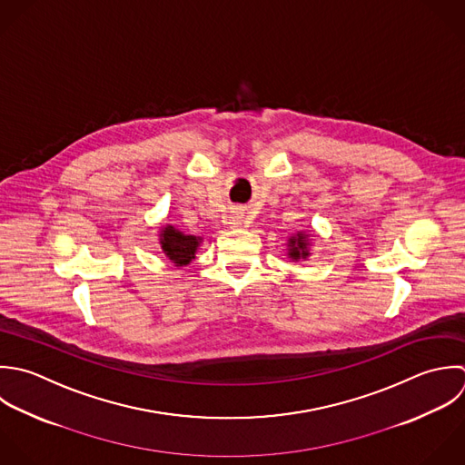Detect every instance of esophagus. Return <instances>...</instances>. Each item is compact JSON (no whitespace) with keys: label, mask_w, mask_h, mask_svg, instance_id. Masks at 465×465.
Segmentation results:
<instances>
[{"label":"esophagus","mask_w":465,"mask_h":465,"mask_svg":"<svg viewBox=\"0 0 465 465\" xmlns=\"http://www.w3.org/2000/svg\"><path fill=\"white\" fill-rule=\"evenodd\" d=\"M241 213L239 212H232V215H230V224H233V226H239L241 224Z\"/></svg>","instance_id":"34e87169"}]
</instances>
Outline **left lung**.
I'll use <instances>...</instances> for the list:
<instances>
[{
    "mask_svg": "<svg viewBox=\"0 0 465 465\" xmlns=\"http://www.w3.org/2000/svg\"><path fill=\"white\" fill-rule=\"evenodd\" d=\"M310 235L304 232H299L297 235L288 239V257L293 261L306 259L310 255Z\"/></svg>",
    "mask_w": 465,
    "mask_h": 465,
    "instance_id": "left-lung-1",
    "label": "left lung"
}]
</instances>
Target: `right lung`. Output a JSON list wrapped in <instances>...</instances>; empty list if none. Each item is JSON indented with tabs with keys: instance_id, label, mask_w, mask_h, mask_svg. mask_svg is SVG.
Listing matches in <instances>:
<instances>
[{
	"instance_id": "obj_1",
	"label": "right lung",
	"mask_w": 465,
	"mask_h": 465,
	"mask_svg": "<svg viewBox=\"0 0 465 465\" xmlns=\"http://www.w3.org/2000/svg\"><path fill=\"white\" fill-rule=\"evenodd\" d=\"M201 237L195 235H184L183 232L175 230V226L166 224L161 228L159 233V244L164 255L175 264V266H186L195 259V252L201 246Z\"/></svg>"
}]
</instances>
